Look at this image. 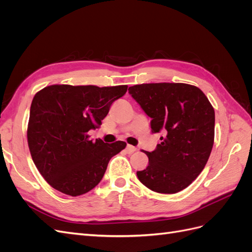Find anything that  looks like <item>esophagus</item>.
<instances>
[{"label":"esophagus","mask_w":252,"mask_h":252,"mask_svg":"<svg viewBox=\"0 0 252 252\" xmlns=\"http://www.w3.org/2000/svg\"><path fill=\"white\" fill-rule=\"evenodd\" d=\"M136 150V148L135 147H133L132 145H127V147H126V151H127V154H132V152H134Z\"/></svg>","instance_id":"obj_1"}]
</instances>
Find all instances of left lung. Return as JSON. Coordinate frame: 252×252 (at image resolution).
Returning <instances> with one entry per match:
<instances>
[{
    "label": "left lung",
    "mask_w": 252,
    "mask_h": 252,
    "mask_svg": "<svg viewBox=\"0 0 252 252\" xmlns=\"http://www.w3.org/2000/svg\"><path fill=\"white\" fill-rule=\"evenodd\" d=\"M128 90L151 118L152 132L164 133L154 151H144L148 166L136 175L152 191L177 193L199 177L208 161L215 109L203 91L189 84H140Z\"/></svg>",
    "instance_id": "obj_1"
}]
</instances>
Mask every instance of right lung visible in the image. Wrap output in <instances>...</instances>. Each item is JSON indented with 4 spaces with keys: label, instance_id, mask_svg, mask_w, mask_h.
<instances>
[{
    "label": "right lung",
    "instance_id": "right-lung-1",
    "mask_svg": "<svg viewBox=\"0 0 252 252\" xmlns=\"http://www.w3.org/2000/svg\"><path fill=\"white\" fill-rule=\"evenodd\" d=\"M128 86L50 85L37 91L30 107L27 142L42 177L58 191L78 196L101 182L110 158L126 147L90 140L111 104Z\"/></svg>",
    "mask_w": 252,
    "mask_h": 252
}]
</instances>
